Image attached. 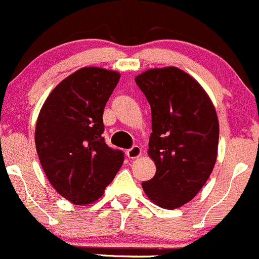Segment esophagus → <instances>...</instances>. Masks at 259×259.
<instances>
[{"mask_svg":"<svg viewBox=\"0 0 259 259\" xmlns=\"http://www.w3.org/2000/svg\"><path fill=\"white\" fill-rule=\"evenodd\" d=\"M142 155V148L140 146H133L130 150H127V156L128 158H137Z\"/></svg>","mask_w":259,"mask_h":259,"instance_id":"obj_1","label":"esophagus"}]
</instances>
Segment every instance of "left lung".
<instances>
[{"label":"left lung","instance_id":"obj_1","mask_svg":"<svg viewBox=\"0 0 259 259\" xmlns=\"http://www.w3.org/2000/svg\"><path fill=\"white\" fill-rule=\"evenodd\" d=\"M135 80L152 114L148 156L156 174L142 188L156 205L180 208L200 191L215 165V108L203 87L175 66L150 69Z\"/></svg>","mask_w":259,"mask_h":259}]
</instances>
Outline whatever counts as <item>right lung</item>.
Returning <instances> with one entry per match:
<instances>
[{"label":"right lung","mask_w":259,"mask_h":259,"mask_svg":"<svg viewBox=\"0 0 259 259\" xmlns=\"http://www.w3.org/2000/svg\"><path fill=\"white\" fill-rule=\"evenodd\" d=\"M119 73L85 66L53 89L35 128L40 163L53 188L75 205L98 200L124 161L104 142L103 112Z\"/></svg>","instance_id":"right-lung-1"}]
</instances>
